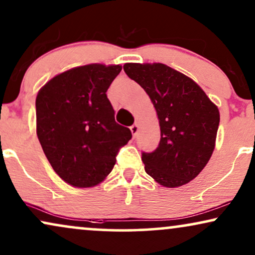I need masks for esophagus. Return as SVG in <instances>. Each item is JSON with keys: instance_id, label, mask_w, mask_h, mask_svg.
<instances>
[{"instance_id": "1", "label": "esophagus", "mask_w": 255, "mask_h": 255, "mask_svg": "<svg viewBox=\"0 0 255 255\" xmlns=\"http://www.w3.org/2000/svg\"><path fill=\"white\" fill-rule=\"evenodd\" d=\"M130 131H131V134H133V136H136V134H137V131H138V125L137 124H134L133 126H131Z\"/></svg>"}]
</instances>
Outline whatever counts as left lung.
I'll use <instances>...</instances> for the list:
<instances>
[{
    "label": "left lung",
    "instance_id": "1",
    "mask_svg": "<svg viewBox=\"0 0 255 255\" xmlns=\"http://www.w3.org/2000/svg\"><path fill=\"white\" fill-rule=\"evenodd\" d=\"M124 70L144 89L159 119L160 143L142 153L144 170L163 187L186 185L213 154L218 107L191 77L163 63H126Z\"/></svg>",
    "mask_w": 255,
    "mask_h": 255
}]
</instances>
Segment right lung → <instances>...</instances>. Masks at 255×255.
Segmentation results:
<instances>
[{"label":"right lung","mask_w":255,"mask_h":255,"mask_svg":"<svg viewBox=\"0 0 255 255\" xmlns=\"http://www.w3.org/2000/svg\"><path fill=\"white\" fill-rule=\"evenodd\" d=\"M120 64L92 63L50 79L36 96V134L55 173L77 188L98 186L131 138L115 122L107 89Z\"/></svg>","instance_id":"1"}]
</instances>
